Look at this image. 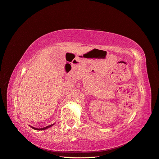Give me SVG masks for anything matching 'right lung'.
Masks as SVG:
<instances>
[{"instance_id":"obj_1","label":"right lung","mask_w":159,"mask_h":159,"mask_svg":"<svg viewBox=\"0 0 159 159\" xmlns=\"http://www.w3.org/2000/svg\"><path fill=\"white\" fill-rule=\"evenodd\" d=\"M53 125H54V124H51V125H48V126H46V127L42 128H35L32 127V126H31V128H33V129H36V130H44V129H48V128H50V127H52V126Z\"/></svg>"}]
</instances>
